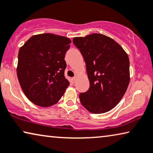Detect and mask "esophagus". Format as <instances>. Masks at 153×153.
I'll return each mask as SVG.
<instances>
[{
  "mask_svg": "<svg viewBox=\"0 0 153 153\" xmlns=\"http://www.w3.org/2000/svg\"><path fill=\"white\" fill-rule=\"evenodd\" d=\"M76 76L73 77V78H72V80H73V81H74V82H75V81H76Z\"/></svg>",
  "mask_w": 153,
  "mask_h": 153,
  "instance_id": "obj_1",
  "label": "esophagus"
}]
</instances>
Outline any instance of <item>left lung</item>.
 <instances>
[{"label":"left lung","instance_id":"1","mask_svg":"<svg viewBox=\"0 0 153 153\" xmlns=\"http://www.w3.org/2000/svg\"><path fill=\"white\" fill-rule=\"evenodd\" d=\"M73 43L80 50L86 64L90 88L79 99L88 111L101 114L119 103L130 82V61L122 47L101 34L74 37Z\"/></svg>","mask_w":153,"mask_h":153}]
</instances>
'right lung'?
<instances>
[{
  "instance_id": "obj_1",
  "label": "right lung",
  "mask_w": 153,
  "mask_h": 153,
  "mask_svg": "<svg viewBox=\"0 0 153 153\" xmlns=\"http://www.w3.org/2000/svg\"><path fill=\"white\" fill-rule=\"evenodd\" d=\"M70 39L45 33L30 37L20 48L17 76L24 94L35 105L50 107L60 100L70 82L64 76Z\"/></svg>"
}]
</instances>
